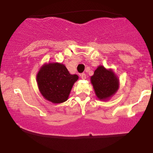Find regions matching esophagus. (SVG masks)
<instances>
[{
    "label": "esophagus",
    "instance_id": "obj_1",
    "mask_svg": "<svg viewBox=\"0 0 153 153\" xmlns=\"http://www.w3.org/2000/svg\"><path fill=\"white\" fill-rule=\"evenodd\" d=\"M80 77H81L82 79H83V80H85V78H86V75H85V73H82L80 74Z\"/></svg>",
    "mask_w": 153,
    "mask_h": 153
}]
</instances>
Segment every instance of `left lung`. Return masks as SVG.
I'll list each match as a JSON object with an SVG mask.
<instances>
[{"label":"left lung","mask_w":153,"mask_h":153,"mask_svg":"<svg viewBox=\"0 0 153 153\" xmlns=\"http://www.w3.org/2000/svg\"><path fill=\"white\" fill-rule=\"evenodd\" d=\"M91 80L99 99H107L118 90V79L111 70L108 71L103 66H99L95 71Z\"/></svg>","instance_id":"1"}]
</instances>
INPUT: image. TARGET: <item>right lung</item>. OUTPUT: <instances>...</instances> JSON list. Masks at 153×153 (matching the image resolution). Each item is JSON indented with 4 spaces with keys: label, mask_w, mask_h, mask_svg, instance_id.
Returning <instances> with one entry per match:
<instances>
[{
    "label": "right lung",
    "mask_w": 153,
    "mask_h": 153,
    "mask_svg": "<svg viewBox=\"0 0 153 153\" xmlns=\"http://www.w3.org/2000/svg\"><path fill=\"white\" fill-rule=\"evenodd\" d=\"M78 79V75L70 74L66 67L59 63H49L42 66L36 76L41 94L54 103L67 101L73 84Z\"/></svg>",
    "instance_id": "add662e5"
}]
</instances>
